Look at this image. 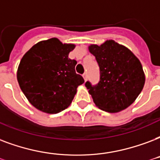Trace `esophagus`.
Returning a JSON list of instances; mask_svg holds the SVG:
<instances>
[{"label": "esophagus", "instance_id": "obj_1", "mask_svg": "<svg viewBox=\"0 0 160 160\" xmlns=\"http://www.w3.org/2000/svg\"><path fill=\"white\" fill-rule=\"evenodd\" d=\"M83 78H84V80H87V75H86V73H84V74H83Z\"/></svg>", "mask_w": 160, "mask_h": 160}]
</instances>
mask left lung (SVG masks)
<instances>
[{"label": "left lung", "mask_w": 160, "mask_h": 160, "mask_svg": "<svg viewBox=\"0 0 160 160\" xmlns=\"http://www.w3.org/2000/svg\"><path fill=\"white\" fill-rule=\"evenodd\" d=\"M89 50L96 57L100 68L99 82L85 84L94 103L108 112L126 109L144 85V73L138 58L113 40H107L101 46L91 45Z\"/></svg>", "instance_id": "obj_1"}]
</instances>
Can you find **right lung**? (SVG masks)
I'll list each match as a JSON object with an SVG mask.
<instances>
[{
    "label": "right lung",
    "mask_w": 160,
    "mask_h": 160,
    "mask_svg": "<svg viewBox=\"0 0 160 160\" xmlns=\"http://www.w3.org/2000/svg\"><path fill=\"white\" fill-rule=\"evenodd\" d=\"M74 44H63L58 38L38 42L21 59L18 80L29 102L43 112L66 109L85 80L75 72L77 61L69 58Z\"/></svg>",
    "instance_id": "add662e5"
}]
</instances>
